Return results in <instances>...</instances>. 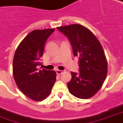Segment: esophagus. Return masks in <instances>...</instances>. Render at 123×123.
I'll list each match as a JSON object with an SVG mask.
<instances>
[{"label": "esophagus", "mask_w": 123, "mask_h": 123, "mask_svg": "<svg viewBox=\"0 0 123 123\" xmlns=\"http://www.w3.org/2000/svg\"><path fill=\"white\" fill-rule=\"evenodd\" d=\"M55 72H56V74L58 75V76H60V75H61L62 74V70H57L56 71H55Z\"/></svg>", "instance_id": "esophagus-1"}]
</instances>
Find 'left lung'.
I'll list each match as a JSON object with an SVG mask.
<instances>
[{"instance_id": "8db88e82", "label": "left lung", "mask_w": 123, "mask_h": 123, "mask_svg": "<svg viewBox=\"0 0 123 123\" xmlns=\"http://www.w3.org/2000/svg\"><path fill=\"white\" fill-rule=\"evenodd\" d=\"M68 37L74 55L78 57L79 72H71L72 80L67 85L77 98H91L98 91L107 74L105 52L97 38L88 29L77 24L57 27Z\"/></svg>"}]
</instances>
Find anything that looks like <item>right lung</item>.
Listing matches in <instances>:
<instances>
[{"mask_svg":"<svg viewBox=\"0 0 123 123\" xmlns=\"http://www.w3.org/2000/svg\"><path fill=\"white\" fill-rule=\"evenodd\" d=\"M55 29L34 30L18 46L13 59V76L18 88L29 98L41 101L46 98L56 80L55 71L38 70L44 45Z\"/></svg>","mask_w":123,"mask_h":123,"instance_id":"right-lung-1","label":"right lung"}]
</instances>
